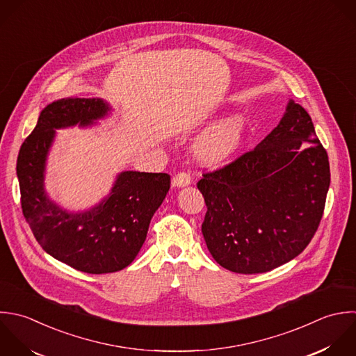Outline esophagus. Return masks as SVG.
Here are the masks:
<instances>
[{
	"instance_id": "esophagus-1",
	"label": "esophagus",
	"mask_w": 356,
	"mask_h": 356,
	"mask_svg": "<svg viewBox=\"0 0 356 356\" xmlns=\"http://www.w3.org/2000/svg\"><path fill=\"white\" fill-rule=\"evenodd\" d=\"M172 183L175 187H186L191 183V176L188 172H180L173 177Z\"/></svg>"
}]
</instances>
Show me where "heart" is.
<instances>
[{
    "mask_svg": "<svg viewBox=\"0 0 356 356\" xmlns=\"http://www.w3.org/2000/svg\"><path fill=\"white\" fill-rule=\"evenodd\" d=\"M243 129L244 123L238 116L220 122L201 138L197 147L198 158L209 166L223 163L240 145Z\"/></svg>",
    "mask_w": 356,
    "mask_h": 356,
    "instance_id": "b5f03b06",
    "label": "heart"
}]
</instances>
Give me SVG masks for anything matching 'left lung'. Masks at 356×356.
Masks as SVG:
<instances>
[{
    "instance_id": "8db88e82",
    "label": "left lung",
    "mask_w": 356,
    "mask_h": 356,
    "mask_svg": "<svg viewBox=\"0 0 356 356\" xmlns=\"http://www.w3.org/2000/svg\"><path fill=\"white\" fill-rule=\"evenodd\" d=\"M202 234L213 259L241 275L265 273L300 255L323 216L329 156L309 113L290 99L254 149L202 175Z\"/></svg>"
}]
</instances>
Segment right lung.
Here are the masks:
<instances>
[{
	"label": "right lung",
	"mask_w": 356,
	"mask_h": 356,
	"mask_svg": "<svg viewBox=\"0 0 356 356\" xmlns=\"http://www.w3.org/2000/svg\"><path fill=\"white\" fill-rule=\"evenodd\" d=\"M109 109L101 98H62L48 104L16 161L23 216L37 243L55 259L91 275L118 272L134 261L151 218L170 188L168 173L127 170L118 175L99 204L84 212H67L47 197L44 172L55 130L90 126Z\"/></svg>",
	"instance_id": "add662e5"
}]
</instances>
